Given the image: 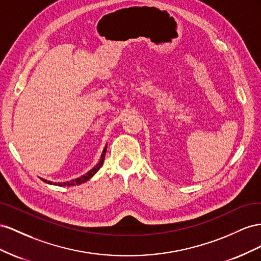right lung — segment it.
Here are the masks:
<instances>
[{"mask_svg": "<svg viewBox=\"0 0 261 261\" xmlns=\"http://www.w3.org/2000/svg\"><path fill=\"white\" fill-rule=\"evenodd\" d=\"M106 150H107V145L105 146V148H103V151H102V154H101V156H100V160H99V162L97 163V165H96L95 167H93L91 170H89V172L87 173V174H85V175H83V176H81V177H79V178H76V179H73V180H71V181H66V182H55L54 185H57V186H75V185H81V184H84L85 181H87L88 179H91V178L98 172V169L102 166V163H103V160H105V154H106ZM42 179V178H41ZM44 182H48V184H50V185H52V181H48V180H46V179H42Z\"/></svg>", "mask_w": 261, "mask_h": 261, "instance_id": "right-lung-1", "label": "right lung"}]
</instances>
